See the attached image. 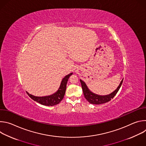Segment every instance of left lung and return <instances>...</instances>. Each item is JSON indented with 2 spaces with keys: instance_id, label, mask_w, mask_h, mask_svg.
I'll return each instance as SVG.
<instances>
[{
  "instance_id": "obj_1",
  "label": "left lung",
  "mask_w": 146,
  "mask_h": 146,
  "mask_svg": "<svg viewBox=\"0 0 146 146\" xmlns=\"http://www.w3.org/2000/svg\"><path fill=\"white\" fill-rule=\"evenodd\" d=\"M80 82L81 84L82 89L83 91V94H84V97L88 100V102H89L91 104H94V105H100V104L105 103L106 102H109L111 99H112L114 97V96L117 94V93L119 91L122 85L123 80H122L119 86L114 92H113L109 95H103V96L98 95L97 94H95L92 92L91 91H90V90L88 89V88L86 84V83L84 81L80 80Z\"/></svg>"
}]
</instances>
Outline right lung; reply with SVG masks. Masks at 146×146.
<instances>
[{
	"label": "right lung",
	"instance_id": "add662e5",
	"mask_svg": "<svg viewBox=\"0 0 146 146\" xmlns=\"http://www.w3.org/2000/svg\"><path fill=\"white\" fill-rule=\"evenodd\" d=\"M73 73H70L68 75H66L62 80L60 86L58 89V90L54 93L52 95L46 96H35L31 94H29L28 92H27V94L29 95V96L33 100L36 101V102H38L40 103L41 105L48 106H52L56 105H58L59 102L63 99L66 89V84L69 78V77Z\"/></svg>",
	"mask_w": 146,
	"mask_h": 146
}]
</instances>
